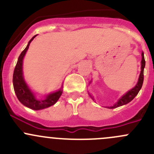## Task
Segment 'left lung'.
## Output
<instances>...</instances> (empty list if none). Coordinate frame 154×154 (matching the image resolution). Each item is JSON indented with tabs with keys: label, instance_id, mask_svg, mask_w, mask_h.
Masks as SVG:
<instances>
[{
	"label": "left lung",
	"instance_id": "1",
	"mask_svg": "<svg viewBox=\"0 0 154 154\" xmlns=\"http://www.w3.org/2000/svg\"><path fill=\"white\" fill-rule=\"evenodd\" d=\"M144 66H145V60H144V53H142V62H141V73L140 75H139V80H138L137 84L133 87L132 89H130V91H127L126 94H124L114 105H112V106H108L107 108L109 109H114L116 108V107H119L121 106H123V105L127 104V103H130L132 100H133L135 97L138 94L139 91H140V89L142 88V84H143L144 81ZM90 97L92 98V100H94V97L89 94Z\"/></svg>",
	"mask_w": 154,
	"mask_h": 154
}]
</instances>
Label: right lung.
Returning <instances> with one entry per match:
<instances>
[{
    "label": "right lung",
    "mask_w": 154,
    "mask_h": 154,
    "mask_svg": "<svg viewBox=\"0 0 154 154\" xmlns=\"http://www.w3.org/2000/svg\"><path fill=\"white\" fill-rule=\"evenodd\" d=\"M36 35H34L29 40L27 47L20 54L19 57L18 59L17 64L15 66V70H14L12 82H13L14 90H15V94H16L18 100L23 105L28 107V108H30L34 110H39L53 106V105L57 103V101L59 100L60 96L63 94V90H62L63 86L61 87V88L59 91L51 93V94L46 95L45 98L43 99V100H38V99L35 98L34 94L31 91V90L29 88L27 83L24 81L22 71L23 59H24V56H25L26 52L28 50L29 44H30L31 42L33 40V38Z\"/></svg>",
    "instance_id": "add662e5"
}]
</instances>
